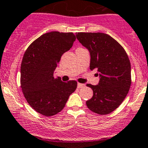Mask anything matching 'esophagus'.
<instances>
[{"mask_svg": "<svg viewBox=\"0 0 148 148\" xmlns=\"http://www.w3.org/2000/svg\"><path fill=\"white\" fill-rule=\"evenodd\" d=\"M84 86H85V84H80V83L78 84V88H84Z\"/></svg>", "mask_w": 148, "mask_h": 148, "instance_id": "obj_1", "label": "esophagus"}]
</instances>
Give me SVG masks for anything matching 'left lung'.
I'll list each match as a JSON object with an SVG mask.
<instances>
[{"label":"left lung","instance_id":"obj_1","mask_svg":"<svg viewBox=\"0 0 148 148\" xmlns=\"http://www.w3.org/2000/svg\"><path fill=\"white\" fill-rule=\"evenodd\" d=\"M78 41L90 53L91 70H97V85L87 84L93 97L86 101L92 112L106 115L124 100L131 86V64L123 48L111 36L102 33H78Z\"/></svg>","mask_w":148,"mask_h":148}]
</instances>
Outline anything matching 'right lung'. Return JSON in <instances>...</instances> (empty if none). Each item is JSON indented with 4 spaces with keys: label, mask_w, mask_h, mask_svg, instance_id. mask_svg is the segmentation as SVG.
Here are the masks:
<instances>
[{
    "label": "right lung",
    "mask_w": 148,
    "mask_h": 148,
    "mask_svg": "<svg viewBox=\"0 0 148 148\" xmlns=\"http://www.w3.org/2000/svg\"><path fill=\"white\" fill-rule=\"evenodd\" d=\"M75 40L73 33L50 32L31 43L21 64V87L27 102L38 112L52 116L65 106L77 88L75 81L62 82L54 76L64 52Z\"/></svg>",
    "instance_id": "add662e5"
}]
</instances>
